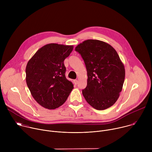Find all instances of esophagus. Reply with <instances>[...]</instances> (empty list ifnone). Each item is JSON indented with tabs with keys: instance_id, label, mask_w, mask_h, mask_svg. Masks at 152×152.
Listing matches in <instances>:
<instances>
[{
	"instance_id": "34e87169",
	"label": "esophagus",
	"mask_w": 152,
	"mask_h": 152,
	"mask_svg": "<svg viewBox=\"0 0 152 152\" xmlns=\"http://www.w3.org/2000/svg\"><path fill=\"white\" fill-rule=\"evenodd\" d=\"M73 82H74V83H75V85H77V83H78V80H76H76H74V81H73Z\"/></svg>"
}]
</instances>
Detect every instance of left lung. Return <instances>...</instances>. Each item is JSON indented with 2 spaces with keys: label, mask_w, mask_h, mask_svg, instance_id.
Returning a JSON list of instances; mask_svg holds the SVG:
<instances>
[{
  "label": "left lung",
  "mask_w": 152,
  "mask_h": 152,
  "mask_svg": "<svg viewBox=\"0 0 152 152\" xmlns=\"http://www.w3.org/2000/svg\"><path fill=\"white\" fill-rule=\"evenodd\" d=\"M75 50L82 56L87 71L86 87L82 94L92 107L104 110L119 97L125 77L124 65L116 50L97 39H87Z\"/></svg>",
  "instance_id": "left-lung-1"
}]
</instances>
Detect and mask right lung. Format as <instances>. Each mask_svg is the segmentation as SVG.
I'll return each instance as SVG.
<instances>
[{"mask_svg":"<svg viewBox=\"0 0 152 152\" xmlns=\"http://www.w3.org/2000/svg\"><path fill=\"white\" fill-rule=\"evenodd\" d=\"M73 49V46L51 43L40 48L28 61L26 83L32 97L42 107L56 109L73 89V83L66 77L64 64Z\"/></svg>","mask_w":152,"mask_h":152,"instance_id":"add662e5","label":"right lung"}]
</instances>
